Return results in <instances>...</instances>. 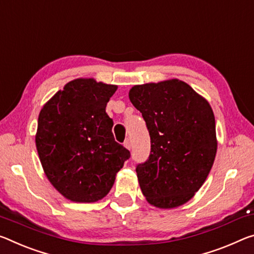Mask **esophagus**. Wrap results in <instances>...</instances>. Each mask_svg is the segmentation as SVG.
Returning a JSON list of instances; mask_svg holds the SVG:
<instances>
[{"mask_svg":"<svg viewBox=\"0 0 254 254\" xmlns=\"http://www.w3.org/2000/svg\"><path fill=\"white\" fill-rule=\"evenodd\" d=\"M124 147L130 150V149H131V141H130V140H128V139L126 140V142H124Z\"/></svg>","mask_w":254,"mask_h":254,"instance_id":"esophagus-1","label":"esophagus"}]
</instances>
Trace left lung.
Segmentation results:
<instances>
[{"label": "left lung", "instance_id": "obj_1", "mask_svg": "<svg viewBox=\"0 0 254 254\" xmlns=\"http://www.w3.org/2000/svg\"><path fill=\"white\" fill-rule=\"evenodd\" d=\"M128 98L150 134V156L135 170L142 194L156 208L182 206L215 162L218 142L210 104L180 79L135 84Z\"/></svg>", "mask_w": 254, "mask_h": 254}]
</instances>
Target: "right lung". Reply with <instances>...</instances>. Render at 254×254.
Listing matches in <instances>:
<instances>
[{
  "mask_svg": "<svg viewBox=\"0 0 254 254\" xmlns=\"http://www.w3.org/2000/svg\"><path fill=\"white\" fill-rule=\"evenodd\" d=\"M116 84L78 78L44 104L35 142L47 180L72 202H96L114 184L130 151L114 140L106 105Z\"/></svg>",
  "mask_w": 254,
  "mask_h": 254,
  "instance_id": "obj_1",
  "label": "right lung"
}]
</instances>
